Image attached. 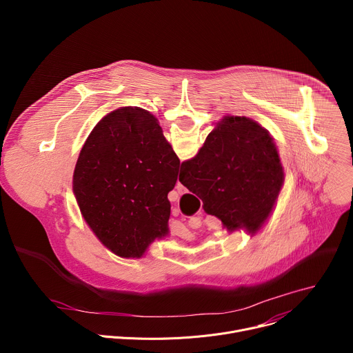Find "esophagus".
I'll return each mask as SVG.
<instances>
[{"instance_id":"esophagus-1","label":"esophagus","mask_w":353,"mask_h":353,"mask_svg":"<svg viewBox=\"0 0 353 353\" xmlns=\"http://www.w3.org/2000/svg\"><path fill=\"white\" fill-rule=\"evenodd\" d=\"M176 190H177V192H179V194H184V192H187V188H185L180 181H177V184H176Z\"/></svg>"}]
</instances>
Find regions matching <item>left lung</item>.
Segmentation results:
<instances>
[{
	"label": "left lung",
	"instance_id": "1",
	"mask_svg": "<svg viewBox=\"0 0 353 353\" xmlns=\"http://www.w3.org/2000/svg\"><path fill=\"white\" fill-rule=\"evenodd\" d=\"M180 161L149 112L121 108L89 134L74 170L81 214L114 254L141 259L169 233V191Z\"/></svg>",
	"mask_w": 353,
	"mask_h": 353
}]
</instances>
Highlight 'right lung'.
Masks as SVG:
<instances>
[{
	"mask_svg": "<svg viewBox=\"0 0 353 353\" xmlns=\"http://www.w3.org/2000/svg\"><path fill=\"white\" fill-rule=\"evenodd\" d=\"M180 183L203 199L229 232H257L283 184V169L270 132L247 117L228 116L196 157L181 163Z\"/></svg>",
	"mask_w": 353,
	"mask_h": 353,
	"instance_id": "add662e5",
	"label": "right lung"
}]
</instances>
